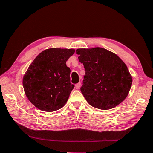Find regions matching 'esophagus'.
Masks as SVG:
<instances>
[{
  "instance_id": "34e87169",
  "label": "esophagus",
  "mask_w": 153,
  "mask_h": 153,
  "mask_svg": "<svg viewBox=\"0 0 153 153\" xmlns=\"http://www.w3.org/2000/svg\"><path fill=\"white\" fill-rule=\"evenodd\" d=\"M76 89H79V88H80V86H81V83L80 82H79V83H77V84H76Z\"/></svg>"
}]
</instances>
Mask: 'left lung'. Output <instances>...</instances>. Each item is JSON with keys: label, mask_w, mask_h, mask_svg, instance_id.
Masks as SVG:
<instances>
[{"label": "left lung", "mask_w": 153, "mask_h": 153, "mask_svg": "<svg viewBox=\"0 0 153 153\" xmlns=\"http://www.w3.org/2000/svg\"><path fill=\"white\" fill-rule=\"evenodd\" d=\"M76 53L86 71L80 91L87 102L101 110H110L122 103L132 84L125 62L102 48H80Z\"/></svg>", "instance_id": "8db88e82"}]
</instances>
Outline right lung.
Listing matches in <instances>:
<instances>
[{
	"label": "right lung",
	"instance_id": "1",
	"mask_svg": "<svg viewBox=\"0 0 153 153\" xmlns=\"http://www.w3.org/2000/svg\"><path fill=\"white\" fill-rule=\"evenodd\" d=\"M74 52V49L50 48L41 52L30 65L22 84L26 97L36 108L50 112L66 104L74 88L66 62Z\"/></svg>",
	"mask_w": 153,
	"mask_h": 153
}]
</instances>
